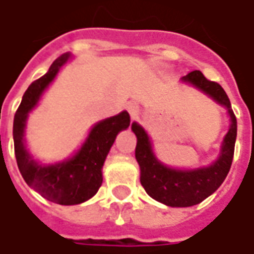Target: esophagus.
Returning a JSON list of instances; mask_svg holds the SVG:
<instances>
[{
    "mask_svg": "<svg viewBox=\"0 0 254 254\" xmlns=\"http://www.w3.org/2000/svg\"><path fill=\"white\" fill-rule=\"evenodd\" d=\"M127 112L130 113L131 119H135V117L140 114V106H138V103H135V102L127 103Z\"/></svg>",
    "mask_w": 254,
    "mask_h": 254,
    "instance_id": "obj_1",
    "label": "esophagus"
}]
</instances>
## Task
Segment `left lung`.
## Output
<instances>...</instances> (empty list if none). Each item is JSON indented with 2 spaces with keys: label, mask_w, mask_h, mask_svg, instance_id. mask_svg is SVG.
Wrapping results in <instances>:
<instances>
[{
  "label": "left lung",
  "mask_w": 254,
  "mask_h": 254,
  "mask_svg": "<svg viewBox=\"0 0 254 254\" xmlns=\"http://www.w3.org/2000/svg\"><path fill=\"white\" fill-rule=\"evenodd\" d=\"M182 80L196 86L202 92L209 94L213 100L228 107L232 124L223 140L219 160L210 167L195 171H178L164 167L161 162L157 161L152 154L147 132L137 123L131 124V130L137 135L135 160L141 170V185L151 198L168 206L177 208L196 205L219 188L220 184L226 178L233 161L235 141L238 132L236 117L232 112L229 97L219 83L208 80L199 70H192L187 76H184Z\"/></svg>",
  "instance_id": "1"
}]
</instances>
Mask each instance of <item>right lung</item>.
Instances as JSON below:
<instances>
[{
	"mask_svg": "<svg viewBox=\"0 0 254 254\" xmlns=\"http://www.w3.org/2000/svg\"><path fill=\"white\" fill-rule=\"evenodd\" d=\"M62 55L51 64L49 70L26 89L14 117V150L19 172L25 182L44 198L59 205H77L90 199L102 187V168L116 135L130 126V116L123 112L97 123L80 151L69 161L51 167L38 165L24 147L26 116L36 106L41 94L67 61Z\"/></svg>",
	"mask_w": 254,
	"mask_h": 254,
	"instance_id": "add662e5",
	"label": "right lung"
}]
</instances>
